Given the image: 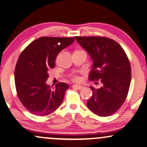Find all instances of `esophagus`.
I'll list each match as a JSON object with an SVG mask.
<instances>
[{
	"mask_svg": "<svg viewBox=\"0 0 147 147\" xmlns=\"http://www.w3.org/2000/svg\"><path fill=\"white\" fill-rule=\"evenodd\" d=\"M72 88H76V89H78V90H81L84 88V86H79V85H73V86H72Z\"/></svg>",
	"mask_w": 147,
	"mask_h": 147,
	"instance_id": "34e87169",
	"label": "esophagus"
}]
</instances>
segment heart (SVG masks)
Wrapping results in <instances>:
<instances>
[{"label": "heart", "mask_w": 147, "mask_h": 147, "mask_svg": "<svg viewBox=\"0 0 147 147\" xmlns=\"http://www.w3.org/2000/svg\"><path fill=\"white\" fill-rule=\"evenodd\" d=\"M71 78H72V80L75 81H79V80H80V78H79V76L75 75H72V76H71Z\"/></svg>", "instance_id": "b5f03b06"}]
</instances>
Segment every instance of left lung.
<instances>
[{
	"instance_id": "left-lung-1",
	"label": "left lung",
	"mask_w": 147,
	"mask_h": 147,
	"mask_svg": "<svg viewBox=\"0 0 147 147\" xmlns=\"http://www.w3.org/2000/svg\"><path fill=\"white\" fill-rule=\"evenodd\" d=\"M76 40L93 61L90 81H100L99 89L90 86L92 95L88 109L99 116L117 112L126 100L131 83V66L125 51L116 41L105 37L76 36Z\"/></svg>"
}]
</instances>
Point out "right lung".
<instances>
[{
	"mask_svg": "<svg viewBox=\"0 0 147 147\" xmlns=\"http://www.w3.org/2000/svg\"><path fill=\"white\" fill-rule=\"evenodd\" d=\"M74 41L75 38L41 37L21 53L14 72L16 88L22 105L31 114L47 116L61 105L69 86L66 83L48 86V71L55 68L60 51Z\"/></svg>",
	"mask_w": 147,
	"mask_h": 147,
	"instance_id": "right-lung-1",
	"label": "right lung"
}]
</instances>
